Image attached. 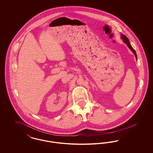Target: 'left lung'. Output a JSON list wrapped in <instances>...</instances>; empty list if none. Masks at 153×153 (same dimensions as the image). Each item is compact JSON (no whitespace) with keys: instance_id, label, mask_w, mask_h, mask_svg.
<instances>
[{"instance_id":"1","label":"left lung","mask_w":153,"mask_h":153,"mask_svg":"<svg viewBox=\"0 0 153 153\" xmlns=\"http://www.w3.org/2000/svg\"><path fill=\"white\" fill-rule=\"evenodd\" d=\"M121 39L123 40L124 43L127 45V46L128 47V48L131 50V51L133 52V53L134 54L135 56V58L137 59V53L135 51V50L133 49V48L131 46V44L130 43V41L129 39H128V38L126 36H124V34H121Z\"/></svg>"}]
</instances>
